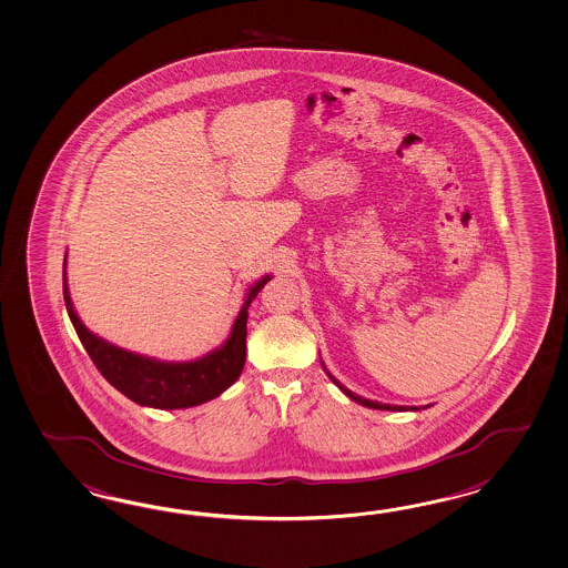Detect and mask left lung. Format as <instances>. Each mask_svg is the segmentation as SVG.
I'll return each mask as SVG.
<instances>
[{"instance_id": "left-lung-1", "label": "left lung", "mask_w": 568, "mask_h": 568, "mask_svg": "<svg viewBox=\"0 0 568 568\" xmlns=\"http://www.w3.org/2000/svg\"><path fill=\"white\" fill-rule=\"evenodd\" d=\"M321 364H323V361H321ZM325 368V366H323ZM325 373H327V377L332 378L334 381L335 385L342 389V392L346 393L348 395L349 399H354V402H358V404H363V406L366 407H373V409H393V412H406V409H418V407H407V406H392V404H381V402H373V399H366V397H361V395H356V393L349 392V389H346L337 378L325 368Z\"/></svg>"}]
</instances>
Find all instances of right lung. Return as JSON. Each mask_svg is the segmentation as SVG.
<instances>
[{
	"label": "right lung",
	"instance_id": "right-lung-1",
	"mask_svg": "<svg viewBox=\"0 0 568 568\" xmlns=\"http://www.w3.org/2000/svg\"><path fill=\"white\" fill-rule=\"evenodd\" d=\"M270 276L260 280L247 294V301L234 321L233 332L222 348L214 349L193 363H159L131 354L128 349L116 348L101 337L90 334L73 311L70 292L63 272V301L73 329L94 366L101 371L116 392L130 397L140 406L179 409V407L200 406L219 397L229 389L241 375L247 356L248 305L267 284Z\"/></svg>",
	"mask_w": 568,
	"mask_h": 568
}]
</instances>
